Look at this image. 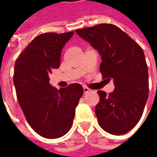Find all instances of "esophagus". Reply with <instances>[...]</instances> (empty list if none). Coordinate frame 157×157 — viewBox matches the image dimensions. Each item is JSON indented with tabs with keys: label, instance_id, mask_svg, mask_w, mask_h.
Wrapping results in <instances>:
<instances>
[{
	"label": "esophagus",
	"instance_id": "obj_1",
	"mask_svg": "<svg viewBox=\"0 0 157 157\" xmlns=\"http://www.w3.org/2000/svg\"><path fill=\"white\" fill-rule=\"evenodd\" d=\"M91 90L88 88V87H86V86H83V92H84V94H87V93H89Z\"/></svg>",
	"mask_w": 157,
	"mask_h": 157
}]
</instances>
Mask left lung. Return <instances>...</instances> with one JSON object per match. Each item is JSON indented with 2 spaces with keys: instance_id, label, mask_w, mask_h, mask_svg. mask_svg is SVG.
I'll return each mask as SVG.
<instances>
[{
  "instance_id": "8db88e82",
  "label": "left lung",
  "mask_w": 157,
  "mask_h": 157,
  "mask_svg": "<svg viewBox=\"0 0 157 157\" xmlns=\"http://www.w3.org/2000/svg\"><path fill=\"white\" fill-rule=\"evenodd\" d=\"M101 57L103 79L113 80L114 90L106 94L98 91L95 114L99 125L107 133L121 136L139 122L149 94L148 68L140 45L119 27L101 23L76 30Z\"/></svg>"
}]
</instances>
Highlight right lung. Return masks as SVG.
Returning a JSON list of instances; mask_svg holds the SVG:
<instances>
[{"label": "right lung", "mask_w": 157, "mask_h": 157, "mask_svg": "<svg viewBox=\"0 0 157 157\" xmlns=\"http://www.w3.org/2000/svg\"><path fill=\"white\" fill-rule=\"evenodd\" d=\"M74 32L46 33L35 37L19 55L13 82L19 105L30 126L41 136L58 138L71 129L83 89L72 83L57 90L49 75L59 68L61 52Z\"/></svg>", "instance_id": "add662e5"}]
</instances>
